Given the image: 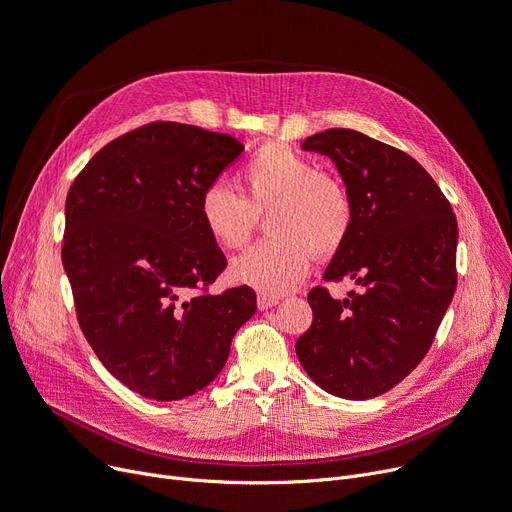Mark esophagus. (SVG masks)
Returning <instances> with one entry per match:
<instances>
[{
	"mask_svg": "<svg viewBox=\"0 0 512 512\" xmlns=\"http://www.w3.org/2000/svg\"><path fill=\"white\" fill-rule=\"evenodd\" d=\"M279 304V298L277 296H266V294H260L258 296V308L260 310H266V308H273Z\"/></svg>",
	"mask_w": 512,
	"mask_h": 512,
	"instance_id": "obj_1",
	"label": "esophagus"
}]
</instances>
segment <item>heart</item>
I'll list each match as a JSON object with an SVG mask.
<instances>
[{
    "label": "heart",
    "instance_id": "b5f03b06",
    "mask_svg": "<svg viewBox=\"0 0 512 512\" xmlns=\"http://www.w3.org/2000/svg\"><path fill=\"white\" fill-rule=\"evenodd\" d=\"M239 179L243 197L225 181H214L198 200L204 231L225 250L246 246L260 216L269 212L271 237L231 262L233 281L279 296L306 277L310 254L331 258L346 246L354 225L346 183L289 145H262L243 164Z\"/></svg>",
    "mask_w": 512,
    "mask_h": 512
}]
</instances>
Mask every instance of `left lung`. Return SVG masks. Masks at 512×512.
<instances>
[{
  "instance_id": "obj_1",
  "label": "left lung",
  "mask_w": 512,
  "mask_h": 512,
  "mask_svg": "<svg viewBox=\"0 0 512 512\" xmlns=\"http://www.w3.org/2000/svg\"><path fill=\"white\" fill-rule=\"evenodd\" d=\"M329 156L352 202L354 225L325 281L354 279L335 300L312 287V325L296 342L310 379L346 400L398 385L429 352L456 289L458 225L448 198L406 152L352 129L302 143Z\"/></svg>"
}]
</instances>
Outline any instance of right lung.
I'll use <instances>...</instances> for the list:
<instances>
[{
    "label": "right lung",
    "mask_w": 512,
    "mask_h": 512,
    "mask_svg": "<svg viewBox=\"0 0 512 512\" xmlns=\"http://www.w3.org/2000/svg\"><path fill=\"white\" fill-rule=\"evenodd\" d=\"M241 150L227 133L156 120L104 145L68 189L62 264L79 327L139 396L200 392L256 312L248 285L208 291L227 258L198 216L200 193Z\"/></svg>",
    "instance_id": "right-lung-1"
}]
</instances>
